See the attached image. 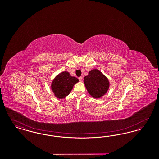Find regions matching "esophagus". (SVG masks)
I'll use <instances>...</instances> for the list:
<instances>
[{"label":"esophagus","mask_w":159,"mask_h":159,"mask_svg":"<svg viewBox=\"0 0 159 159\" xmlns=\"http://www.w3.org/2000/svg\"><path fill=\"white\" fill-rule=\"evenodd\" d=\"M79 81H80V82H82V80H83V77L81 76V77H80L79 78Z\"/></svg>","instance_id":"1"}]
</instances>
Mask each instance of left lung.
Here are the masks:
<instances>
[{"mask_svg": "<svg viewBox=\"0 0 159 159\" xmlns=\"http://www.w3.org/2000/svg\"><path fill=\"white\" fill-rule=\"evenodd\" d=\"M84 83L88 93L95 98L102 97L109 88L108 79L97 69L89 72L84 78Z\"/></svg>", "mask_w": 159, "mask_h": 159, "instance_id": "obj_1", "label": "left lung"}]
</instances>
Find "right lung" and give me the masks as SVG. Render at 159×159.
<instances>
[{"label":"right lung","instance_id":"right-lung-1","mask_svg":"<svg viewBox=\"0 0 159 159\" xmlns=\"http://www.w3.org/2000/svg\"><path fill=\"white\" fill-rule=\"evenodd\" d=\"M78 82L79 79L77 78L71 76L67 71H64L53 79L51 84V88L56 97L62 99L68 95L73 86Z\"/></svg>","mask_w":159,"mask_h":159}]
</instances>
